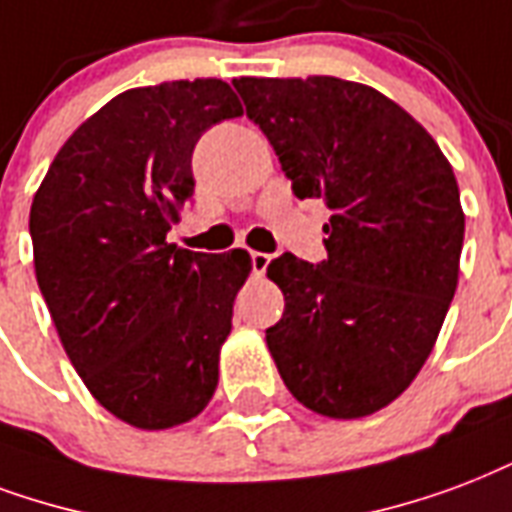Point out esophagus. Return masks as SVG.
Returning <instances> with one entry per match:
<instances>
[{
	"instance_id": "esophagus-1",
	"label": "esophagus",
	"mask_w": 512,
	"mask_h": 512,
	"mask_svg": "<svg viewBox=\"0 0 512 512\" xmlns=\"http://www.w3.org/2000/svg\"><path fill=\"white\" fill-rule=\"evenodd\" d=\"M249 260H252V271L265 273V268L271 263V255H265V252H249Z\"/></svg>"
}]
</instances>
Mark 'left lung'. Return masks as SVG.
Instances as JSON below:
<instances>
[{
  "mask_svg": "<svg viewBox=\"0 0 512 512\" xmlns=\"http://www.w3.org/2000/svg\"><path fill=\"white\" fill-rule=\"evenodd\" d=\"M298 198H322L327 257L284 252L265 330L295 400L330 419L381 411L435 346L459 279L464 214L451 163L384 93L338 77L233 80Z\"/></svg>",
  "mask_w": 512,
  "mask_h": 512,
  "instance_id": "8db88e82",
  "label": "left lung"
}]
</instances>
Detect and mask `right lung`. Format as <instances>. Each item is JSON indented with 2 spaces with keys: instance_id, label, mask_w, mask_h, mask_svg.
I'll use <instances>...</instances> for the list:
<instances>
[{
  "instance_id": "right-lung-1",
  "label": "right lung",
  "mask_w": 512,
  "mask_h": 512,
  "mask_svg": "<svg viewBox=\"0 0 512 512\" xmlns=\"http://www.w3.org/2000/svg\"><path fill=\"white\" fill-rule=\"evenodd\" d=\"M244 115L222 80L120 93L50 163L29 214L42 298L74 370L117 419L166 429L204 411L220 376L244 249H177L166 233L195 190L193 150Z\"/></svg>"
}]
</instances>
